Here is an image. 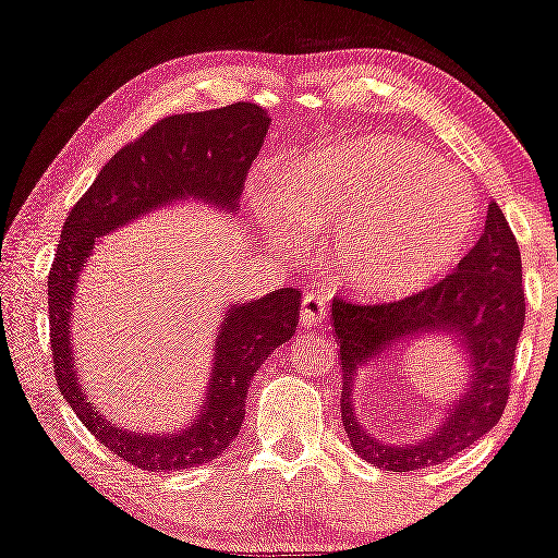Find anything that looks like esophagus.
Returning <instances> with one entry per match:
<instances>
[{"label":"esophagus","mask_w":558,"mask_h":558,"mask_svg":"<svg viewBox=\"0 0 558 558\" xmlns=\"http://www.w3.org/2000/svg\"><path fill=\"white\" fill-rule=\"evenodd\" d=\"M327 319V299L319 296V293H306L304 299H301V327H314L319 325V322Z\"/></svg>","instance_id":"esophagus-1"}]
</instances>
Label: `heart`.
<instances>
[{"label":"heart","instance_id":"heart-1","mask_svg":"<svg viewBox=\"0 0 558 558\" xmlns=\"http://www.w3.org/2000/svg\"><path fill=\"white\" fill-rule=\"evenodd\" d=\"M306 218L332 241L348 283L395 296L428 283L458 257L478 223V192L458 169L405 140L332 150L301 179ZM275 236L296 244L304 220L288 194L262 205Z\"/></svg>","mask_w":558,"mask_h":558}]
</instances>
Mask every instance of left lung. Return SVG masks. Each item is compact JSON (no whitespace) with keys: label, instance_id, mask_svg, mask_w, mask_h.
I'll return each mask as SVG.
<instances>
[{"label":"left lung","instance_id":"1","mask_svg":"<svg viewBox=\"0 0 558 558\" xmlns=\"http://www.w3.org/2000/svg\"><path fill=\"white\" fill-rule=\"evenodd\" d=\"M525 325L520 246L501 207L492 203L481 239L439 283L405 299L353 301L335 296L332 327L340 343L343 398L340 413L351 447L381 471L432 468L462 452L499 424L509 400L517 340ZM449 331L469 351L474 381L442 426L415 446H381L354 418L352 381L357 368L418 333Z\"/></svg>","mask_w":558,"mask_h":558}]
</instances>
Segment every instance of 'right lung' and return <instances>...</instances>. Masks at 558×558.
Returning <instances> with one entry per match:
<instances>
[{
  "label": "right lung",
  "instance_id": "add662e5",
  "mask_svg": "<svg viewBox=\"0 0 558 558\" xmlns=\"http://www.w3.org/2000/svg\"><path fill=\"white\" fill-rule=\"evenodd\" d=\"M270 113L257 104L223 106L166 117L117 150L77 199L62 226L49 270L51 359L59 392L104 447L140 471L166 473L205 465L236 439L252 377L275 348L296 332L299 288H280L226 314L215 343L207 400L190 428L147 436L111 424L77 385L70 345L75 280L98 236L130 223L153 207L194 197L236 210L239 194L265 143Z\"/></svg>",
  "mask_w": 558,
  "mask_h": 558
}]
</instances>
